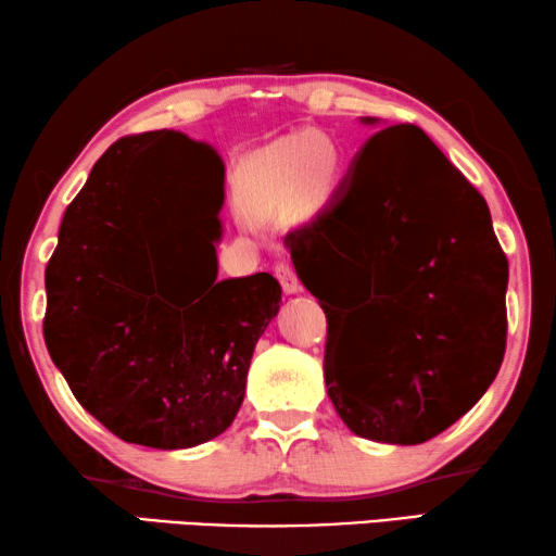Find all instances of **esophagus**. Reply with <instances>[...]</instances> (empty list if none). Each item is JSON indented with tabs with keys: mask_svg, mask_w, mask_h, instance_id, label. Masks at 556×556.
<instances>
[{
	"mask_svg": "<svg viewBox=\"0 0 556 556\" xmlns=\"http://www.w3.org/2000/svg\"><path fill=\"white\" fill-rule=\"evenodd\" d=\"M276 278L280 280V286H283V290L288 295H295L300 293V280L295 276V270L288 266V263H278L276 266Z\"/></svg>",
	"mask_w": 556,
	"mask_h": 556,
	"instance_id": "34e87169",
	"label": "esophagus"
}]
</instances>
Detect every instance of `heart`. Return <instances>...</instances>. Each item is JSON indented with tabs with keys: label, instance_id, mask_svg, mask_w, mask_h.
I'll return each mask as SVG.
<instances>
[{
	"label": "heart",
	"instance_id": "heart-1",
	"mask_svg": "<svg viewBox=\"0 0 556 556\" xmlns=\"http://www.w3.org/2000/svg\"><path fill=\"white\" fill-rule=\"evenodd\" d=\"M340 150L327 135H288L263 150L241 179V202L251 218H270L293 208L317 212L332 197Z\"/></svg>",
	"mask_w": 556,
	"mask_h": 556
}]
</instances>
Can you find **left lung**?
Wrapping results in <instances>:
<instances>
[{"mask_svg":"<svg viewBox=\"0 0 556 556\" xmlns=\"http://www.w3.org/2000/svg\"><path fill=\"white\" fill-rule=\"evenodd\" d=\"M359 123L377 132L330 206L293 233L298 276L317 300L338 286L350 305L342 321L320 303L331 313L334 412L362 439L416 445L468 414L497 377L507 258L485 199L421 127Z\"/></svg>","mask_w":556,"mask_h":556,"instance_id":"1","label":"left lung"}]
</instances>
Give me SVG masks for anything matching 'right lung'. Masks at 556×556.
<instances>
[{
    "instance_id": "add662e5",
    "label": "right lung",
    "mask_w": 556,
    "mask_h": 556,
    "mask_svg": "<svg viewBox=\"0 0 556 556\" xmlns=\"http://www.w3.org/2000/svg\"><path fill=\"white\" fill-rule=\"evenodd\" d=\"M175 142L206 152L224 172L212 144L175 130L108 148L63 214L43 320L51 359L78 404L117 439L160 451L229 429L256 342L280 311L270 273L216 280L214 245L181 270L162 258L160 162Z\"/></svg>"
}]
</instances>
